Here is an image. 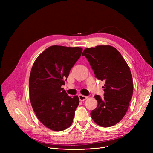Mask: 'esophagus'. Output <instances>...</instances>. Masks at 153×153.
Wrapping results in <instances>:
<instances>
[{
  "mask_svg": "<svg viewBox=\"0 0 153 153\" xmlns=\"http://www.w3.org/2000/svg\"><path fill=\"white\" fill-rule=\"evenodd\" d=\"M78 98H79V100L80 101H83L85 100L87 98V97L85 96H84V95L79 94V95H78Z\"/></svg>",
  "mask_w": 153,
  "mask_h": 153,
  "instance_id": "esophagus-1",
  "label": "esophagus"
}]
</instances>
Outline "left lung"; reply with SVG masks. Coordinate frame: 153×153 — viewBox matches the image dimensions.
Returning <instances> with one entry per match:
<instances>
[{"mask_svg": "<svg viewBox=\"0 0 153 153\" xmlns=\"http://www.w3.org/2000/svg\"><path fill=\"white\" fill-rule=\"evenodd\" d=\"M82 55L89 62L95 76L105 82L104 98L94 96L98 106L91 112V117L99 126H114L124 117L132 98L130 69L119 51L110 45L87 48Z\"/></svg>", "mask_w": 153, "mask_h": 153, "instance_id": "left-lung-1", "label": "left lung"}]
</instances>
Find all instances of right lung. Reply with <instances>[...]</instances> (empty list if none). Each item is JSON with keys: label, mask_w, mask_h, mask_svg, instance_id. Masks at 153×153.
I'll list each match as a JSON object with an SVG mask.
<instances>
[{"label": "right lung", "mask_w": 153, "mask_h": 153, "mask_svg": "<svg viewBox=\"0 0 153 153\" xmlns=\"http://www.w3.org/2000/svg\"><path fill=\"white\" fill-rule=\"evenodd\" d=\"M82 48L53 45L37 57L29 77L30 101L37 117L55 131L68 128L79 105L78 96H69L61 87L81 56Z\"/></svg>", "instance_id": "add662e5"}]
</instances>
